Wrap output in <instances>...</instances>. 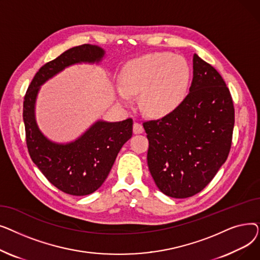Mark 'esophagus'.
Instances as JSON below:
<instances>
[{
	"label": "esophagus",
	"instance_id": "1",
	"mask_svg": "<svg viewBox=\"0 0 260 260\" xmlns=\"http://www.w3.org/2000/svg\"><path fill=\"white\" fill-rule=\"evenodd\" d=\"M143 126L140 124L139 122H135L134 123V134L138 135V134H142L143 133Z\"/></svg>",
	"mask_w": 260,
	"mask_h": 260
}]
</instances>
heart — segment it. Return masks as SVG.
<instances>
[{"label": "heart", "instance_id": "obj_1", "mask_svg": "<svg viewBox=\"0 0 260 260\" xmlns=\"http://www.w3.org/2000/svg\"><path fill=\"white\" fill-rule=\"evenodd\" d=\"M190 70L186 60L172 52L144 54L123 66L121 86L116 93L120 102L128 104L132 94L141 93L140 105L151 116H165L176 111L186 99Z\"/></svg>", "mask_w": 260, "mask_h": 260}]
</instances>
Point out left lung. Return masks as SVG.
<instances>
[{"mask_svg": "<svg viewBox=\"0 0 260 260\" xmlns=\"http://www.w3.org/2000/svg\"><path fill=\"white\" fill-rule=\"evenodd\" d=\"M235 122L233 100L220 74L193 56V81L173 113L146 121L147 166L157 187L173 198L194 196L225 162Z\"/></svg>", "mask_w": 260, "mask_h": 260, "instance_id": "left-lung-1", "label": "left lung"}]
</instances>
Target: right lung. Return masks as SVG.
<instances>
[{
    "instance_id": "add662e5",
    "label": "right lung",
    "mask_w": 260,
    "mask_h": 260,
    "mask_svg": "<svg viewBox=\"0 0 260 260\" xmlns=\"http://www.w3.org/2000/svg\"><path fill=\"white\" fill-rule=\"evenodd\" d=\"M105 50L84 44L64 51L40 68L26 91L23 104L27 148L35 165L47 180L62 192L85 196L97 190L107 178L118 153L133 135V120H98L75 141L57 143L40 131L36 120V101L46 81L75 64H98Z\"/></svg>"
}]
</instances>
